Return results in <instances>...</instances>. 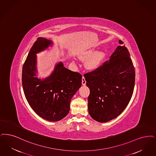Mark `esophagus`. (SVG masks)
<instances>
[{
	"label": "esophagus",
	"mask_w": 156,
	"mask_h": 156,
	"mask_svg": "<svg viewBox=\"0 0 156 156\" xmlns=\"http://www.w3.org/2000/svg\"><path fill=\"white\" fill-rule=\"evenodd\" d=\"M86 83H87V82L85 81V77L83 76H82V85H85Z\"/></svg>",
	"instance_id": "esophagus-1"
}]
</instances>
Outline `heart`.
<instances>
[{
  "label": "heart",
  "mask_w": 156,
  "mask_h": 156,
  "mask_svg": "<svg viewBox=\"0 0 156 156\" xmlns=\"http://www.w3.org/2000/svg\"><path fill=\"white\" fill-rule=\"evenodd\" d=\"M94 49L87 50L83 52L81 55V58H87L94 53ZM105 57H106V53L104 50L97 51L94 52L92 56L87 58L85 63V66L86 68L88 69L94 70V69H97L100 66L101 62H103V60H105Z\"/></svg>",
  "instance_id": "1"
}]
</instances>
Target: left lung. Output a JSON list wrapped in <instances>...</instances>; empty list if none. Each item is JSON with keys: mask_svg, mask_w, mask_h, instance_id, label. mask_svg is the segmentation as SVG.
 Here are the masks:
<instances>
[{"mask_svg": "<svg viewBox=\"0 0 156 156\" xmlns=\"http://www.w3.org/2000/svg\"><path fill=\"white\" fill-rule=\"evenodd\" d=\"M119 44L123 42L119 40ZM84 76L90 89V117L100 122L118 117L128 105L135 86V68L128 49L119 46L109 60Z\"/></svg>", "mask_w": 156, "mask_h": 156, "instance_id": "obj_1", "label": "left lung"}]
</instances>
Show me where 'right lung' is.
<instances>
[{"label": "right lung", "instance_id": "1", "mask_svg": "<svg viewBox=\"0 0 156 156\" xmlns=\"http://www.w3.org/2000/svg\"><path fill=\"white\" fill-rule=\"evenodd\" d=\"M52 44L46 38H37L23 65L22 84L26 99L32 110L42 119L58 121L69 114L71 100L81 87L82 75L59 62L48 77L41 80L35 76L36 54Z\"/></svg>", "mask_w": 156, "mask_h": 156}]
</instances>
